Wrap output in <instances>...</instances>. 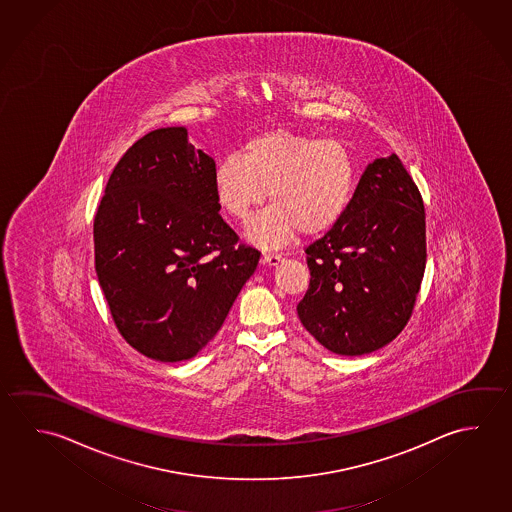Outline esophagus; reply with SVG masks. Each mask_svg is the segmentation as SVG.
<instances>
[{"instance_id": "obj_1", "label": "esophagus", "mask_w": 512, "mask_h": 512, "mask_svg": "<svg viewBox=\"0 0 512 512\" xmlns=\"http://www.w3.org/2000/svg\"><path fill=\"white\" fill-rule=\"evenodd\" d=\"M280 260H282V255H278V253H264L262 255V262L268 264V266H277Z\"/></svg>"}]
</instances>
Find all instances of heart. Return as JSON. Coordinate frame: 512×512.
<instances>
[{
    "mask_svg": "<svg viewBox=\"0 0 512 512\" xmlns=\"http://www.w3.org/2000/svg\"><path fill=\"white\" fill-rule=\"evenodd\" d=\"M356 181L358 165L340 140L273 129L217 163L212 187L221 210L241 225L250 223L269 190L273 207L250 226L248 239L280 246L298 230L313 237L338 225Z\"/></svg>",
    "mask_w": 512,
    "mask_h": 512,
    "instance_id": "b5f03b06",
    "label": "heart"
}]
</instances>
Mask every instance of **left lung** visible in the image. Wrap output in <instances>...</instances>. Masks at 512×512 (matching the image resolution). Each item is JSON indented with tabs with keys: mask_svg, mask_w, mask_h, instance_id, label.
<instances>
[{
	"mask_svg": "<svg viewBox=\"0 0 512 512\" xmlns=\"http://www.w3.org/2000/svg\"><path fill=\"white\" fill-rule=\"evenodd\" d=\"M424 219L397 154L368 163L347 214L305 248L311 282L296 311L325 349L361 356L403 331L426 268Z\"/></svg>",
	"mask_w": 512,
	"mask_h": 512,
	"instance_id": "1",
	"label": "left lung"
}]
</instances>
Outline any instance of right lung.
<instances>
[{"mask_svg":"<svg viewBox=\"0 0 512 512\" xmlns=\"http://www.w3.org/2000/svg\"><path fill=\"white\" fill-rule=\"evenodd\" d=\"M216 162L185 127L127 149L93 223L95 271L118 332L147 358H194L216 336L260 253L219 216Z\"/></svg>","mask_w":512,"mask_h":512,"instance_id":"1","label":"right lung"}]
</instances>
